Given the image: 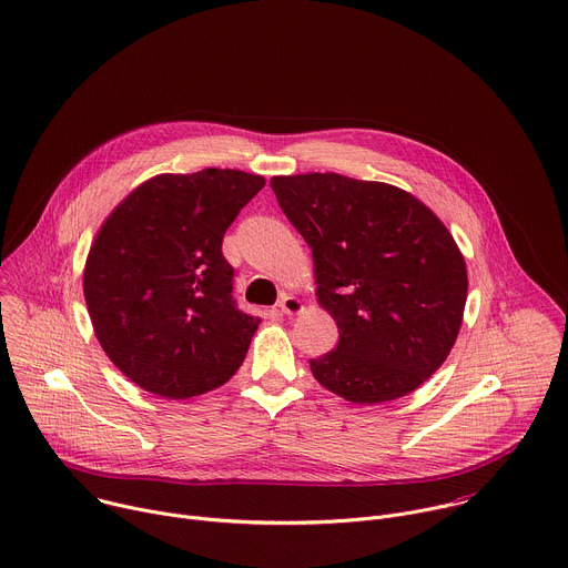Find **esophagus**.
<instances>
[{"mask_svg":"<svg viewBox=\"0 0 568 568\" xmlns=\"http://www.w3.org/2000/svg\"><path fill=\"white\" fill-rule=\"evenodd\" d=\"M278 310H281L283 314H287V316H296V314L303 312V303H301V298H296V296L283 294L281 301H278Z\"/></svg>","mask_w":568,"mask_h":568,"instance_id":"esophagus-1","label":"esophagus"}]
</instances>
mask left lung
Segmentation results:
<instances>
[{
    "instance_id": "8db88e82",
    "label": "left lung",
    "mask_w": 568,
    "mask_h": 568,
    "mask_svg": "<svg viewBox=\"0 0 568 568\" xmlns=\"http://www.w3.org/2000/svg\"><path fill=\"white\" fill-rule=\"evenodd\" d=\"M287 221L312 247L316 296L336 349L310 358L314 379L352 404L417 390L450 354L468 294L466 261L413 194L341 173L274 175Z\"/></svg>"
}]
</instances>
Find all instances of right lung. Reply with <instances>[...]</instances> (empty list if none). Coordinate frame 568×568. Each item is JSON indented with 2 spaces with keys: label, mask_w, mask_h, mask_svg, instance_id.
<instances>
[{
  "label": "right lung",
  "mask_w": 568,
  "mask_h": 568,
  "mask_svg": "<svg viewBox=\"0 0 568 568\" xmlns=\"http://www.w3.org/2000/svg\"><path fill=\"white\" fill-rule=\"evenodd\" d=\"M263 186L239 169L160 173L102 223L84 298L102 349L142 390L205 395L245 361L261 318L234 303L223 236Z\"/></svg>",
  "instance_id": "right-lung-1"
}]
</instances>
